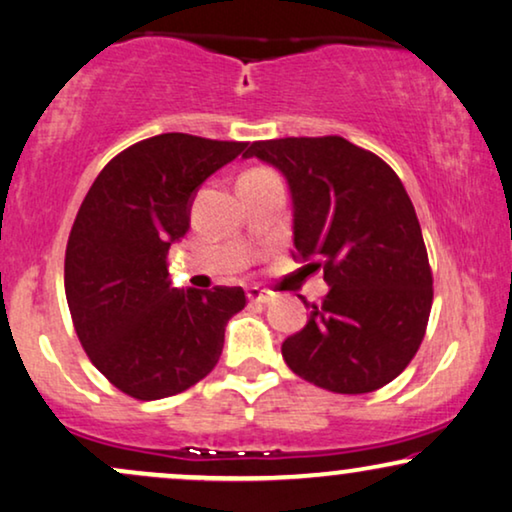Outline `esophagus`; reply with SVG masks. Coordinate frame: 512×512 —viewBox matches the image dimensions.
<instances>
[{"label":"esophagus","mask_w":512,"mask_h":512,"mask_svg":"<svg viewBox=\"0 0 512 512\" xmlns=\"http://www.w3.org/2000/svg\"><path fill=\"white\" fill-rule=\"evenodd\" d=\"M247 298H249V303H254V305H268V303H272V294H268V291H263V289H258V287H251L247 291Z\"/></svg>","instance_id":"34e87169"}]
</instances>
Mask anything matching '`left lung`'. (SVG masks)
Returning <instances> with one entry per match:
<instances>
[{
	"label": "left lung",
	"mask_w": 512,
	"mask_h": 512,
	"mask_svg": "<svg viewBox=\"0 0 512 512\" xmlns=\"http://www.w3.org/2000/svg\"><path fill=\"white\" fill-rule=\"evenodd\" d=\"M287 178L294 258L324 270L329 294L282 343L289 369L331 393H374L414 360L433 272L414 204L393 169L341 136L249 145Z\"/></svg>",
	"instance_id": "obj_1"
}]
</instances>
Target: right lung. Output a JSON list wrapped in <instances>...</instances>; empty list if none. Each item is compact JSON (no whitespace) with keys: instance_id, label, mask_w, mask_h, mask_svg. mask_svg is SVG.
Here are the masks:
<instances>
[{"instance_id":"obj_1","label":"right lung","mask_w":512,"mask_h":512,"mask_svg":"<svg viewBox=\"0 0 512 512\" xmlns=\"http://www.w3.org/2000/svg\"><path fill=\"white\" fill-rule=\"evenodd\" d=\"M247 143L159 134L105 164L65 249V296L79 343L124 395L162 400L216 367L242 287L176 289L169 249L190 228L199 185Z\"/></svg>"}]
</instances>
